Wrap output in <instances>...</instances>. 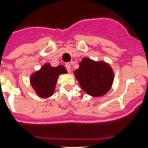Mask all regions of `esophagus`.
<instances>
[{
  "instance_id": "1",
  "label": "esophagus",
  "mask_w": 148,
  "mask_h": 148,
  "mask_svg": "<svg viewBox=\"0 0 148 148\" xmlns=\"http://www.w3.org/2000/svg\"><path fill=\"white\" fill-rule=\"evenodd\" d=\"M65 66H66V68H67V71L69 72V73H71V64H67Z\"/></svg>"
}]
</instances>
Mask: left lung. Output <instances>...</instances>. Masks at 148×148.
Returning <instances> with one entry per match:
<instances>
[{
    "label": "left lung",
    "instance_id": "8db88e82",
    "mask_svg": "<svg viewBox=\"0 0 148 148\" xmlns=\"http://www.w3.org/2000/svg\"><path fill=\"white\" fill-rule=\"evenodd\" d=\"M74 74L81 89L92 97L106 95L112 87L114 74L108 63L84 58Z\"/></svg>",
    "mask_w": 148,
    "mask_h": 148
}]
</instances>
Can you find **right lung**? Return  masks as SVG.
I'll return each instance as SVG.
<instances>
[{"label": "right lung", "mask_w": 148, "mask_h": 148, "mask_svg": "<svg viewBox=\"0 0 148 148\" xmlns=\"http://www.w3.org/2000/svg\"><path fill=\"white\" fill-rule=\"evenodd\" d=\"M67 73L66 67L63 65L52 67L50 63H46L31 74L30 83L38 96L47 98L53 95L59 75Z\"/></svg>", "instance_id": "1"}]
</instances>
